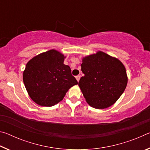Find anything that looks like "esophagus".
Segmentation results:
<instances>
[{
  "label": "esophagus",
  "instance_id": "obj_1",
  "mask_svg": "<svg viewBox=\"0 0 150 150\" xmlns=\"http://www.w3.org/2000/svg\"><path fill=\"white\" fill-rule=\"evenodd\" d=\"M76 79H77V81L79 82V79H80V76L79 75L76 76Z\"/></svg>",
  "mask_w": 150,
  "mask_h": 150
}]
</instances>
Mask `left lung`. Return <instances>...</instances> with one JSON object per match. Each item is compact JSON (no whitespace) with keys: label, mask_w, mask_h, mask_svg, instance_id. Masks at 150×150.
I'll list each match as a JSON object with an SVG mask.
<instances>
[{"label":"left lung","mask_w":150,"mask_h":150,"mask_svg":"<svg viewBox=\"0 0 150 150\" xmlns=\"http://www.w3.org/2000/svg\"><path fill=\"white\" fill-rule=\"evenodd\" d=\"M79 86L87 103L98 109L115 104L128 83L124 65L120 60L103 52L83 58Z\"/></svg>","instance_id":"8db88e82"}]
</instances>
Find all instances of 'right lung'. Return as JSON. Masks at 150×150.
I'll return each instance as SVG.
<instances>
[{
	"instance_id": "right-lung-1",
	"label": "right lung",
	"mask_w": 150,
	"mask_h": 150,
	"mask_svg": "<svg viewBox=\"0 0 150 150\" xmlns=\"http://www.w3.org/2000/svg\"><path fill=\"white\" fill-rule=\"evenodd\" d=\"M65 57L62 53L51 50L27 63L23 81L30 98L38 105H56L71 87L78 83L69 66L63 63Z\"/></svg>"
}]
</instances>
